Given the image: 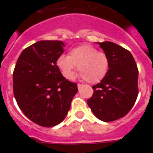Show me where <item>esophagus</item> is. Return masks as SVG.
<instances>
[{"label":"esophagus","instance_id":"1","mask_svg":"<svg viewBox=\"0 0 153 153\" xmlns=\"http://www.w3.org/2000/svg\"><path fill=\"white\" fill-rule=\"evenodd\" d=\"M82 86H83V85H82V84H80V83H79V84H78V88H79V89H80V88H81V87H82Z\"/></svg>","mask_w":153,"mask_h":153}]
</instances>
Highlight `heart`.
<instances>
[{
    "label": "heart",
    "instance_id": "b5f03b06",
    "mask_svg": "<svg viewBox=\"0 0 153 153\" xmlns=\"http://www.w3.org/2000/svg\"><path fill=\"white\" fill-rule=\"evenodd\" d=\"M57 67L67 79H72L78 67L81 76L90 83L100 82L109 71V60L104 52L89 44L80 45L69 51L68 56L60 55Z\"/></svg>",
    "mask_w": 153,
    "mask_h": 153
}]
</instances>
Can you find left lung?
<instances>
[{
  "label": "left lung",
  "mask_w": 153,
  "mask_h": 153,
  "mask_svg": "<svg viewBox=\"0 0 153 153\" xmlns=\"http://www.w3.org/2000/svg\"><path fill=\"white\" fill-rule=\"evenodd\" d=\"M109 60V71L92 86L87 104L99 120L105 122L121 118L130 111L138 95V69L128 50L112 42L98 43Z\"/></svg>",
  "instance_id": "1"
}]
</instances>
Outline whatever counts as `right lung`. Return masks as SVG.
<instances>
[{"instance_id":"right-lung-1","label":"right lung","mask_w":153,"mask_h":153,"mask_svg":"<svg viewBox=\"0 0 153 153\" xmlns=\"http://www.w3.org/2000/svg\"><path fill=\"white\" fill-rule=\"evenodd\" d=\"M64 44L42 40L27 47L18 58L13 71V94L27 118L43 127L57 126L64 120L78 92L56 65Z\"/></svg>"}]
</instances>
